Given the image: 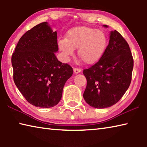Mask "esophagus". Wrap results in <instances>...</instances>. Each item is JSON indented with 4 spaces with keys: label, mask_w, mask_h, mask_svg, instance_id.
<instances>
[{
    "label": "esophagus",
    "mask_w": 147,
    "mask_h": 147,
    "mask_svg": "<svg viewBox=\"0 0 147 147\" xmlns=\"http://www.w3.org/2000/svg\"><path fill=\"white\" fill-rule=\"evenodd\" d=\"M73 71H74V73H75V74H78V73H80L82 71V69H78V68H74L73 69Z\"/></svg>",
    "instance_id": "34e87169"
}]
</instances>
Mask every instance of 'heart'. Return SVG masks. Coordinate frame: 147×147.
I'll list each match as a JSON object with an SVG mask.
<instances>
[{"instance_id": "1", "label": "heart", "mask_w": 147, "mask_h": 147, "mask_svg": "<svg viewBox=\"0 0 147 147\" xmlns=\"http://www.w3.org/2000/svg\"><path fill=\"white\" fill-rule=\"evenodd\" d=\"M57 46L65 61L74 55V49L86 65L99 61L107 47V38L103 32L86 26H75L67 32L65 38L59 39Z\"/></svg>"}]
</instances>
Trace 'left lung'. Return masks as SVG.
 Here are the masks:
<instances>
[{
    "instance_id": "1",
    "label": "left lung",
    "mask_w": 147,
    "mask_h": 147,
    "mask_svg": "<svg viewBox=\"0 0 147 147\" xmlns=\"http://www.w3.org/2000/svg\"><path fill=\"white\" fill-rule=\"evenodd\" d=\"M133 67L128 43L115 30L111 31L108 45L100 60L83 71L87 79L84 100L94 108L114 105L130 86Z\"/></svg>"
}]
</instances>
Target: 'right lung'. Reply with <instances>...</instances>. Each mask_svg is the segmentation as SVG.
Instances as JSON below:
<instances>
[{"label": "right lung", "mask_w": 147, "mask_h": 147, "mask_svg": "<svg viewBox=\"0 0 147 147\" xmlns=\"http://www.w3.org/2000/svg\"><path fill=\"white\" fill-rule=\"evenodd\" d=\"M57 32L47 22L27 31L12 54L13 80L26 100L48 108L60 101L63 87L73 75L70 65L58 61Z\"/></svg>", "instance_id": "add662e5"}]
</instances>
